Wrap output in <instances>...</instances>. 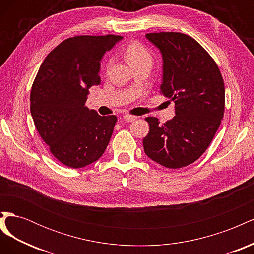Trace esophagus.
Wrapping results in <instances>:
<instances>
[{
	"mask_svg": "<svg viewBox=\"0 0 254 254\" xmlns=\"http://www.w3.org/2000/svg\"><path fill=\"white\" fill-rule=\"evenodd\" d=\"M136 118L137 117H135V115H131V114H125L124 115V119L126 122H133V121H135L136 120Z\"/></svg>",
	"mask_w": 254,
	"mask_h": 254,
	"instance_id": "34e87169",
	"label": "esophagus"
}]
</instances>
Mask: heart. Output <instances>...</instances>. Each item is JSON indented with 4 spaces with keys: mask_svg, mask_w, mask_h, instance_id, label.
Wrapping results in <instances>:
<instances>
[{
    "mask_svg": "<svg viewBox=\"0 0 254 254\" xmlns=\"http://www.w3.org/2000/svg\"><path fill=\"white\" fill-rule=\"evenodd\" d=\"M124 55L128 64L131 66L147 63V61H151L152 59L148 49L137 41H132L127 45L124 51Z\"/></svg>",
    "mask_w": 254,
    "mask_h": 254,
    "instance_id": "heart-1",
    "label": "heart"
}]
</instances>
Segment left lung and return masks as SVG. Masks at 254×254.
I'll list each match as a JSON object with an SVG mask.
<instances>
[{
    "label": "left lung",
    "instance_id": "left-lung-1",
    "mask_svg": "<svg viewBox=\"0 0 254 254\" xmlns=\"http://www.w3.org/2000/svg\"><path fill=\"white\" fill-rule=\"evenodd\" d=\"M163 57L160 93L175 103L176 115L160 124L148 117L145 153L167 168L194 163L209 147L225 112V83L212 56L194 38L177 32L146 34Z\"/></svg>",
    "mask_w": 254,
    "mask_h": 254
}]
</instances>
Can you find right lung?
<instances>
[{"label":"right lung","instance_id":"add662e5","mask_svg":"<svg viewBox=\"0 0 254 254\" xmlns=\"http://www.w3.org/2000/svg\"><path fill=\"white\" fill-rule=\"evenodd\" d=\"M121 36H76L45 57L30 91V113L49 150L61 163L80 168L102 157L118 118L84 106L101 83L99 64Z\"/></svg>","mask_w":254,"mask_h":254}]
</instances>
